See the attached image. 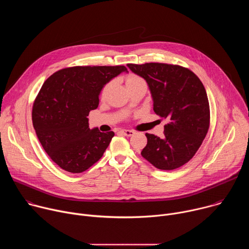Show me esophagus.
I'll use <instances>...</instances> for the list:
<instances>
[{"label": "esophagus", "mask_w": 249, "mask_h": 249, "mask_svg": "<svg viewBox=\"0 0 249 249\" xmlns=\"http://www.w3.org/2000/svg\"><path fill=\"white\" fill-rule=\"evenodd\" d=\"M124 136H127V137H131L135 134V132L133 130H126V129H123L120 131Z\"/></svg>", "instance_id": "obj_1"}]
</instances>
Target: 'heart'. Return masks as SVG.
I'll list each match as a JSON object with an SVG mask.
<instances>
[{"mask_svg": "<svg viewBox=\"0 0 249 249\" xmlns=\"http://www.w3.org/2000/svg\"><path fill=\"white\" fill-rule=\"evenodd\" d=\"M141 81H143V80H142L140 77H138V76H136V75H134V74H129V75L126 77V86H129V85H132V84L141 82ZM106 89H107V87H106V88L104 89L103 93H104V91H105Z\"/></svg>", "mask_w": 249, "mask_h": 249, "instance_id": "heart-1", "label": "heart"}]
</instances>
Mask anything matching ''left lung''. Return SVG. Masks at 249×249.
I'll return each instance as SVG.
<instances>
[{"mask_svg": "<svg viewBox=\"0 0 249 249\" xmlns=\"http://www.w3.org/2000/svg\"><path fill=\"white\" fill-rule=\"evenodd\" d=\"M146 80L154 111L167 118L161 138L146 134L143 156L155 167L172 170L188 162L200 148L210 125V107L200 79L187 68L163 63L128 64Z\"/></svg>", "mask_w": 249, "mask_h": 249, "instance_id": "1", "label": "left lung"}]
</instances>
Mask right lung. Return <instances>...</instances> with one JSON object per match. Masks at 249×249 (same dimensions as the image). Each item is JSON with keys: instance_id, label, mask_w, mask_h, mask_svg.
<instances>
[{"instance_id": "1", "label": "right lung", "mask_w": 249, "mask_h": 249, "mask_svg": "<svg viewBox=\"0 0 249 249\" xmlns=\"http://www.w3.org/2000/svg\"><path fill=\"white\" fill-rule=\"evenodd\" d=\"M125 66L72 67L58 71L43 84L32 108V123L50 159L62 169L81 173L94 164L110 144L114 132L89 127L103 87Z\"/></svg>"}]
</instances>
